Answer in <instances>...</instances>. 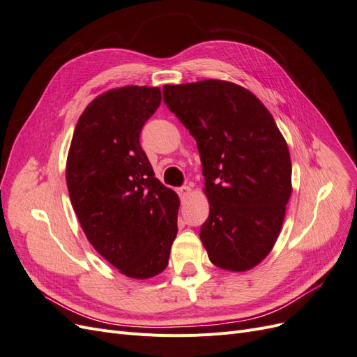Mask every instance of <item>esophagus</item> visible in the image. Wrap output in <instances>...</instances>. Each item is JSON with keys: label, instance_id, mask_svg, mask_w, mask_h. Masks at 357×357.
<instances>
[{"label": "esophagus", "instance_id": "1", "mask_svg": "<svg viewBox=\"0 0 357 357\" xmlns=\"http://www.w3.org/2000/svg\"><path fill=\"white\" fill-rule=\"evenodd\" d=\"M177 193L180 195V198L185 201V199H188V197L190 195V188L189 186H181V188H178L177 189Z\"/></svg>", "mask_w": 357, "mask_h": 357}]
</instances>
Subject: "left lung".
Wrapping results in <instances>:
<instances>
[{
    "instance_id": "1",
    "label": "left lung",
    "mask_w": 357,
    "mask_h": 357,
    "mask_svg": "<svg viewBox=\"0 0 357 357\" xmlns=\"http://www.w3.org/2000/svg\"><path fill=\"white\" fill-rule=\"evenodd\" d=\"M164 101L197 139L210 214L201 241L211 264L243 273L273 250L291 193L283 134L257 96L232 82L165 84Z\"/></svg>"
}]
</instances>
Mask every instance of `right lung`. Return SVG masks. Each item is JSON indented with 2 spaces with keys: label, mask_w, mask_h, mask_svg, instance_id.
<instances>
[{
  "label": "right lung",
  "mask_w": 357,
  "mask_h": 357,
  "mask_svg": "<svg viewBox=\"0 0 357 357\" xmlns=\"http://www.w3.org/2000/svg\"><path fill=\"white\" fill-rule=\"evenodd\" d=\"M160 100L150 86L98 95L79 117L67 158L70 199L86 238L135 280L164 271L177 235L180 199L155 177L139 146Z\"/></svg>",
  "instance_id": "add662e5"
}]
</instances>
